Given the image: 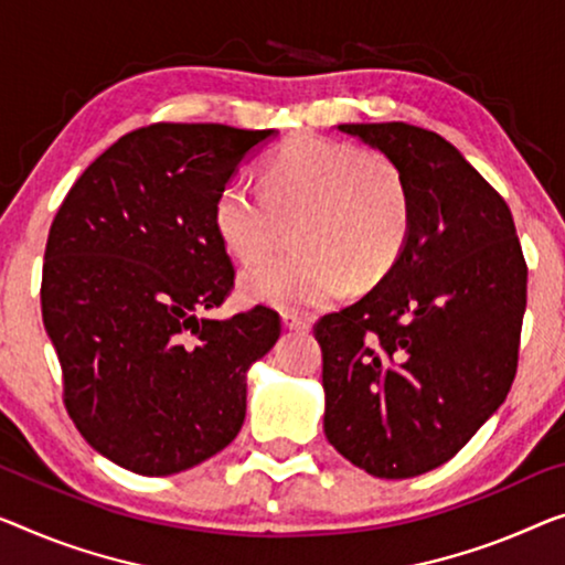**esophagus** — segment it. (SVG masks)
<instances>
[{
	"instance_id": "1",
	"label": "esophagus",
	"mask_w": 565,
	"mask_h": 565,
	"mask_svg": "<svg viewBox=\"0 0 565 565\" xmlns=\"http://www.w3.org/2000/svg\"><path fill=\"white\" fill-rule=\"evenodd\" d=\"M281 322H284L286 330H291V332H309V327H311V322H309L307 317L291 315V311H286V315H281Z\"/></svg>"
}]
</instances>
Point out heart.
Wrapping results in <instances>:
<instances>
[{
  "label": "heart",
  "instance_id": "1",
  "mask_svg": "<svg viewBox=\"0 0 565 565\" xmlns=\"http://www.w3.org/2000/svg\"><path fill=\"white\" fill-rule=\"evenodd\" d=\"M305 213L297 254L266 256L238 276L246 305L281 311L322 307L373 289L406 250L411 198L391 159L342 141L301 137L268 159L266 188L233 177L215 195L213 225L235 260L271 246L281 217Z\"/></svg>",
  "mask_w": 565,
  "mask_h": 565
}]
</instances>
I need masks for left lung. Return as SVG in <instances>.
Returning a JSON list of instances; mask_svg holds the SVG:
<instances>
[{
	"mask_svg": "<svg viewBox=\"0 0 565 565\" xmlns=\"http://www.w3.org/2000/svg\"><path fill=\"white\" fill-rule=\"evenodd\" d=\"M337 129L398 167L411 235L375 289L315 324L324 434L367 475L408 479L449 461L508 398L527 266L508 202L439 134Z\"/></svg>",
	"mask_w": 565,
	"mask_h": 565,
	"instance_id": "8db88e82",
	"label": "left lung"
}]
</instances>
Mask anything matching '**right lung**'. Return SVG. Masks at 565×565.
<instances>
[{
	"instance_id": "right-lung-1",
	"label": "right lung",
	"mask_w": 565,
	"mask_h": 565,
	"mask_svg": "<svg viewBox=\"0 0 565 565\" xmlns=\"http://www.w3.org/2000/svg\"><path fill=\"white\" fill-rule=\"evenodd\" d=\"M274 137L223 124H151L83 172L50 225L42 322L73 424L145 477L200 465L238 436L246 373L281 319L256 307L210 319L233 289L215 195Z\"/></svg>"
}]
</instances>
